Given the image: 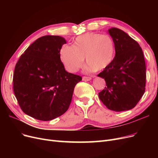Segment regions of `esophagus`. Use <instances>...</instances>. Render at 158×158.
Here are the masks:
<instances>
[{
    "label": "esophagus",
    "mask_w": 158,
    "mask_h": 158,
    "mask_svg": "<svg viewBox=\"0 0 158 158\" xmlns=\"http://www.w3.org/2000/svg\"><path fill=\"white\" fill-rule=\"evenodd\" d=\"M91 79H92V78L88 77V76H83L82 77V80L85 81V82H86V81H89Z\"/></svg>",
    "instance_id": "34e87169"
}]
</instances>
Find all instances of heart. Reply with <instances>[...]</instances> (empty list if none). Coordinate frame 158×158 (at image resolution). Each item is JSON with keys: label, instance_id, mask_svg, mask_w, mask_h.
I'll list each match as a JSON object with an SVG mask.
<instances>
[{"label": "heart", "instance_id": "1", "mask_svg": "<svg viewBox=\"0 0 158 158\" xmlns=\"http://www.w3.org/2000/svg\"><path fill=\"white\" fill-rule=\"evenodd\" d=\"M114 44L107 34L88 33L76 38L73 45H64L60 58L66 70L75 73L83 66L84 56L87 71H100L111 64L114 56Z\"/></svg>", "mask_w": 158, "mask_h": 158}]
</instances>
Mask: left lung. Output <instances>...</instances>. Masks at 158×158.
Here are the masks:
<instances>
[{"mask_svg":"<svg viewBox=\"0 0 158 158\" xmlns=\"http://www.w3.org/2000/svg\"><path fill=\"white\" fill-rule=\"evenodd\" d=\"M114 44L115 56L98 76L106 87L99 98L109 109L124 111L135 107L145 92L146 63L140 45L127 33L116 27L109 30Z\"/></svg>","mask_w":158,"mask_h":158,"instance_id":"left-lung-1","label":"left lung"}]
</instances>
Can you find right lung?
<instances>
[{
  "label": "right lung",
  "mask_w": 158,
  "mask_h": 158,
  "mask_svg": "<svg viewBox=\"0 0 158 158\" xmlns=\"http://www.w3.org/2000/svg\"><path fill=\"white\" fill-rule=\"evenodd\" d=\"M66 40L57 35L41 37L20 56L13 75V89L19 106L40 121H51L69 107L80 76L69 73L60 60Z\"/></svg>",
  "instance_id": "add662e5"
}]
</instances>
